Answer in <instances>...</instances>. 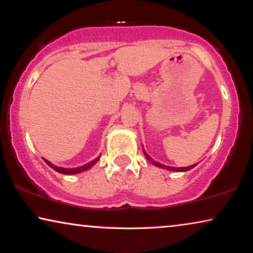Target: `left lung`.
<instances>
[{
  "instance_id": "left-lung-1",
  "label": "left lung",
  "mask_w": 253,
  "mask_h": 253,
  "mask_svg": "<svg viewBox=\"0 0 253 253\" xmlns=\"http://www.w3.org/2000/svg\"><path fill=\"white\" fill-rule=\"evenodd\" d=\"M143 154L146 155V158H147V160H149V161H152V159H150V156L147 154V153L145 152V150H143ZM153 164H154L155 166H158V167H164V168H166V169H168V170H174V171H187V170H189V169H191V168H194L195 166L196 165H193V166H189V167H182V168H174V167H166V166H162L161 164H158V162H154V161H152Z\"/></svg>"
}]
</instances>
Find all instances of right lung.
Masks as SVG:
<instances>
[{
	"instance_id": "obj_1",
	"label": "right lung",
	"mask_w": 253,
	"mask_h": 253,
	"mask_svg": "<svg viewBox=\"0 0 253 253\" xmlns=\"http://www.w3.org/2000/svg\"><path fill=\"white\" fill-rule=\"evenodd\" d=\"M99 160V158H97L95 160H93V161H91L89 162V164H87V165H85V166H82V167H78V168H71V169H68V168H60V167H56V166H53L52 164H51V162H49V161H46L45 160V162L47 165L50 166L51 168H53L55 169L56 171H58V172H62V174H66V175H71V174H77V172H81V171H84V170H86V169H88V168H91L92 166H93L95 162H97Z\"/></svg>"
}]
</instances>
